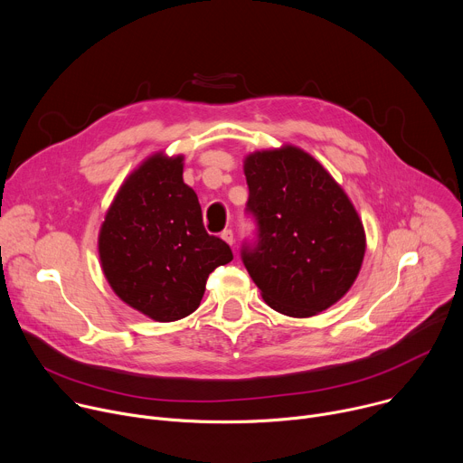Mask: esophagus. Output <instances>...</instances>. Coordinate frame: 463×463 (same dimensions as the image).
Returning a JSON list of instances; mask_svg holds the SVG:
<instances>
[{
    "label": "esophagus",
    "mask_w": 463,
    "mask_h": 463,
    "mask_svg": "<svg viewBox=\"0 0 463 463\" xmlns=\"http://www.w3.org/2000/svg\"><path fill=\"white\" fill-rule=\"evenodd\" d=\"M222 238H223L229 245H232V243H234V232H232L231 229H225V231L222 232Z\"/></svg>",
    "instance_id": "esophagus-1"
}]
</instances>
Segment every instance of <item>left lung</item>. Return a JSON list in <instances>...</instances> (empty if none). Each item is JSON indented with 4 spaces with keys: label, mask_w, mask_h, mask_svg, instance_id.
Masks as SVG:
<instances>
[{
    "label": "left lung",
    "mask_w": 463,
    "mask_h": 463,
    "mask_svg": "<svg viewBox=\"0 0 463 463\" xmlns=\"http://www.w3.org/2000/svg\"><path fill=\"white\" fill-rule=\"evenodd\" d=\"M243 172L258 234L243 245L241 260L263 300L297 318L334 306L354 286L366 250L350 197L291 145L249 154Z\"/></svg>",
    "instance_id": "obj_1"
}]
</instances>
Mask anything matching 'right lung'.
Segmentation results:
<instances>
[{
	"label": "right lung",
	"instance_id": "right-lung-1",
	"mask_svg": "<svg viewBox=\"0 0 463 463\" xmlns=\"http://www.w3.org/2000/svg\"><path fill=\"white\" fill-rule=\"evenodd\" d=\"M99 256L122 302L172 322L197 309L209 275L232 250L205 231L197 195L183 181V156L159 152L118 188L100 227Z\"/></svg>",
	"mask_w": 463,
	"mask_h": 463
}]
</instances>
